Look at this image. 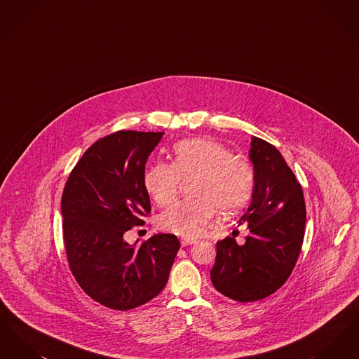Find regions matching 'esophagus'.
I'll use <instances>...</instances> for the list:
<instances>
[{"label": "esophagus", "instance_id": "34e87169", "mask_svg": "<svg viewBox=\"0 0 359 359\" xmlns=\"http://www.w3.org/2000/svg\"><path fill=\"white\" fill-rule=\"evenodd\" d=\"M194 243H196V239L192 238H182L180 239V245L183 246V248H186V246H189V245H194Z\"/></svg>", "mask_w": 359, "mask_h": 359}]
</instances>
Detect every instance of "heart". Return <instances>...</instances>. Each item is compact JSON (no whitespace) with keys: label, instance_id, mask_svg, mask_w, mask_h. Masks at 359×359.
I'll return each instance as SVG.
<instances>
[{"label":"heart","instance_id":"obj_1","mask_svg":"<svg viewBox=\"0 0 359 359\" xmlns=\"http://www.w3.org/2000/svg\"><path fill=\"white\" fill-rule=\"evenodd\" d=\"M192 199L177 202L158 217V226L175 236L195 238L205 230L218 210L233 214L252 195L255 173L252 165L233 157L229 148L208 138H192L175 147L173 165L157 163L144 176V186L158 205L177 196L180 182L191 180Z\"/></svg>","mask_w":359,"mask_h":359}]
</instances>
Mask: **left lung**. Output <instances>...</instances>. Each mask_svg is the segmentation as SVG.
<instances>
[{"mask_svg":"<svg viewBox=\"0 0 359 359\" xmlns=\"http://www.w3.org/2000/svg\"><path fill=\"white\" fill-rule=\"evenodd\" d=\"M249 158L255 173L252 201L238 221L248 223L249 236L243 245L230 237L219 241L210 272L215 290L241 303L265 299L283 287L306 229L303 191L281 154L253 137Z\"/></svg>","mask_w":359,"mask_h":359,"instance_id":"left-lung-1","label":"left lung"}]
</instances>
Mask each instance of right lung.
<instances>
[{"label": "right lung", "instance_id": "obj_1", "mask_svg": "<svg viewBox=\"0 0 359 359\" xmlns=\"http://www.w3.org/2000/svg\"><path fill=\"white\" fill-rule=\"evenodd\" d=\"M164 133L121 130L94 142L71 172L62 196L65 246L71 272L104 307L126 311L164 290L180 249L173 234L141 245L125 241L144 224L151 201L145 164Z\"/></svg>", "mask_w": 359, "mask_h": 359}]
</instances>
